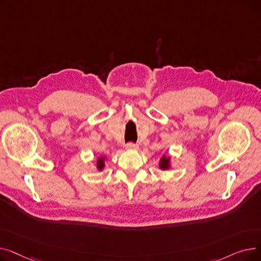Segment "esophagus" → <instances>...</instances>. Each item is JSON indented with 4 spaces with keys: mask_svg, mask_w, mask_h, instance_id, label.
Segmentation results:
<instances>
[{
    "mask_svg": "<svg viewBox=\"0 0 261 261\" xmlns=\"http://www.w3.org/2000/svg\"><path fill=\"white\" fill-rule=\"evenodd\" d=\"M126 148H127L128 150H136V149H139V146L136 145V144H134V143H128V144L126 145Z\"/></svg>",
    "mask_w": 261,
    "mask_h": 261,
    "instance_id": "obj_1",
    "label": "esophagus"
}]
</instances>
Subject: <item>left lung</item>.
<instances>
[{
  "mask_svg": "<svg viewBox=\"0 0 261 261\" xmlns=\"http://www.w3.org/2000/svg\"><path fill=\"white\" fill-rule=\"evenodd\" d=\"M160 167L162 169H168V167H169V158L163 156L161 162H160Z\"/></svg>",
  "mask_w": 261,
  "mask_h": 261,
  "instance_id": "1",
  "label": "left lung"
}]
</instances>
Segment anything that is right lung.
I'll return each mask as SVG.
<instances>
[{"label":"right lung","instance_id":"1","mask_svg":"<svg viewBox=\"0 0 261 261\" xmlns=\"http://www.w3.org/2000/svg\"><path fill=\"white\" fill-rule=\"evenodd\" d=\"M103 166H105L103 158H100V159H98V161H97V167H98V169H99V170H101V169L103 168Z\"/></svg>","mask_w":261,"mask_h":261}]
</instances>
